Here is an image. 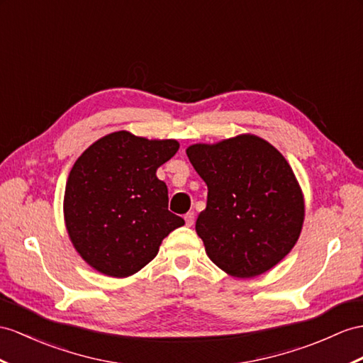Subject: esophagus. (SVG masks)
<instances>
[{"mask_svg":"<svg viewBox=\"0 0 363 363\" xmlns=\"http://www.w3.org/2000/svg\"><path fill=\"white\" fill-rule=\"evenodd\" d=\"M194 218H196V214H194V212H188V214L184 216V222H186V226L194 225Z\"/></svg>","mask_w":363,"mask_h":363,"instance_id":"34e87169","label":"esophagus"}]
</instances>
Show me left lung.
<instances>
[{"mask_svg":"<svg viewBox=\"0 0 363 363\" xmlns=\"http://www.w3.org/2000/svg\"><path fill=\"white\" fill-rule=\"evenodd\" d=\"M186 154L208 186L196 231L209 259L240 279L276 267L293 250L305 217L303 194L285 157L250 134L192 145Z\"/></svg>","mask_w":363,"mask_h":363,"instance_id":"left-lung-1","label":"left lung"}]
</instances>
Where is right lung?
<instances>
[{"label":"right lung","instance_id":"1","mask_svg":"<svg viewBox=\"0 0 363 363\" xmlns=\"http://www.w3.org/2000/svg\"><path fill=\"white\" fill-rule=\"evenodd\" d=\"M175 140L118 130L78 157L65 191V222L78 254L94 269L128 277L151 262L184 220L167 209L157 169L179 151Z\"/></svg>","mask_w":363,"mask_h":363}]
</instances>
